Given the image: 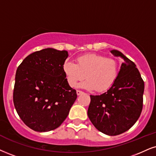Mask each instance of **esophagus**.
<instances>
[{
    "label": "esophagus",
    "mask_w": 156,
    "mask_h": 156,
    "mask_svg": "<svg viewBox=\"0 0 156 156\" xmlns=\"http://www.w3.org/2000/svg\"><path fill=\"white\" fill-rule=\"evenodd\" d=\"M83 93V92L82 91H80V90H76V94H77V95H81V94Z\"/></svg>",
    "instance_id": "34e87169"
}]
</instances>
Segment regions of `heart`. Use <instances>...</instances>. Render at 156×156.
<instances>
[{"mask_svg":"<svg viewBox=\"0 0 156 156\" xmlns=\"http://www.w3.org/2000/svg\"><path fill=\"white\" fill-rule=\"evenodd\" d=\"M119 67L116 59L97 53H87L79 56L76 64L69 61L64 62L63 71L70 87H76L86 75L87 80L80 84V87L103 92L116 81Z\"/></svg>","mask_w":156,"mask_h":156,"instance_id":"heart-1","label":"heart"}]
</instances>
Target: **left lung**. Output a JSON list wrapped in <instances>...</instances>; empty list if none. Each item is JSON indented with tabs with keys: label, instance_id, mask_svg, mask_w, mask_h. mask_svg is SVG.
Wrapping results in <instances>:
<instances>
[{
	"label": "left lung",
	"instance_id": "obj_1",
	"mask_svg": "<svg viewBox=\"0 0 156 156\" xmlns=\"http://www.w3.org/2000/svg\"><path fill=\"white\" fill-rule=\"evenodd\" d=\"M111 53L124 59L119 76L107 92L90 95L87 115L98 130L115 136L129 129L139 119L145 84L133 61L116 50Z\"/></svg>",
	"mask_w": 156,
	"mask_h": 156
}]
</instances>
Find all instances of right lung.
I'll use <instances>...</instances> for the list:
<instances>
[{"label": "right lung", "mask_w": 156, "mask_h": 156, "mask_svg": "<svg viewBox=\"0 0 156 156\" xmlns=\"http://www.w3.org/2000/svg\"><path fill=\"white\" fill-rule=\"evenodd\" d=\"M68 55L66 51L48 48L29 55L17 68L13 104L23 122L34 131L58 127L77 98L63 71Z\"/></svg>", "instance_id": "add662e5"}]
</instances>
